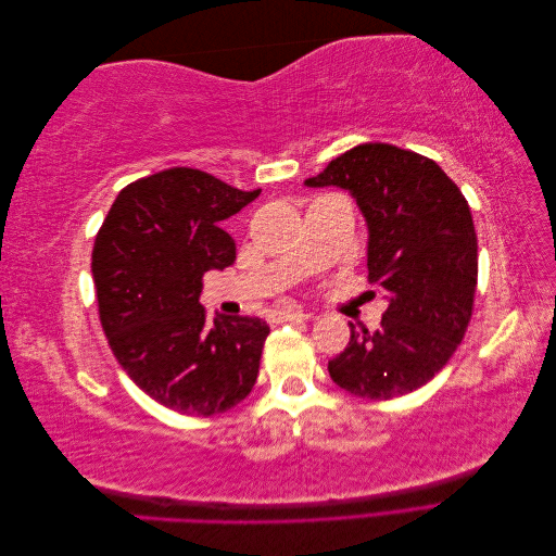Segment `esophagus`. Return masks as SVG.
<instances>
[{
  "label": "esophagus",
  "mask_w": 556,
  "mask_h": 556,
  "mask_svg": "<svg viewBox=\"0 0 556 556\" xmlns=\"http://www.w3.org/2000/svg\"><path fill=\"white\" fill-rule=\"evenodd\" d=\"M311 315L299 311V308H282V311H271L268 313V323L280 325V323H296V319H308Z\"/></svg>",
  "instance_id": "esophagus-1"
}]
</instances>
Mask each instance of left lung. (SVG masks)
<instances>
[{
	"label": "left lung",
	"instance_id": "1",
	"mask_svg": "<svg viewBox=\"0 0 556 556\" xmlns=\"http://www.w3.org/2000/svg\"><path fill=\"white\" fill-rule=\"evenodd\" d=\"M306 185L355 197L368 282L387 299L376 331L350 325L329 376L362 399L410 394L447 364L473 313L478 237L466 199L433 160L390 143L352 148Z\"/></svg>",
	"mask_w": 556,
	"mask_h": 556
}]
</instances>
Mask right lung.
Masks as SVG:
<instances>
[{
	"label": "right lung",
	"instance_id": "right-lung-1",
	"mask_svg": "<svg viewBox=\"0 0 556 556\" xmlns=\"http://www.w3.org/2000/svg\"><path fill=\"white\" fill-rule=\"evenodd\" d=\"M262 190L174 166L115 197L92 250L99 319L125 374L162 406L211 417L243 401L260 374L268 325L199 304L201 278L237 260L223 220Z\"/></svg>",
	"mask_w": 556,
	"mask_h": 556
}]
</instances>
